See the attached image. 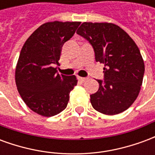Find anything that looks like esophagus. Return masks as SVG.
Returning a JSON list of instances; mask_svg holds the SVG:
<instances>
[{
    "label": "esophagus",
    "mask_w": 155,
    "mask_h": 155,
    "mask_svg": "<svg viewBox=\"0 0 155 155\" xmlns=\"http://www.w3.org/2000/svg\"><path fill=\"white\" fill-rule=\"evenodd\" d=\"M78 80H79V81H81V83H84V82H85V81H87V78L81 77V76H79V77H78Z\"/></svg>",
    "instance_id": "esophagus-1"
}]
</instances>
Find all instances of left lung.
Listing matches in <instances>:
<instances>
[{"label":"left lung","mask_w":155,"mask_h":155,"mask_svg":"<svg viewBox=\"0 0 155 155\" xmlns=\"http://www.w3.org/2000/svg\"><path fill=\"white\" fill-rule=\"evenodd\" d=\"M94 49L95 61L104 64V81L91 95L95 110L108 115L120 114L131 106L139 95L144 63L133 39L112 23L84 22L76 31Z\"/></svg>","instance_id":"1"}]
</instances>
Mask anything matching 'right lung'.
Instances as JSON below:
<instances>
[{"label":"right lung","mask_w":155,"mask_h":155,"mask_svg":"<svg viewBox=\"0 0 155 155\" xmlns=\"http://www.w3.org/2000/svg\"><path fill=\"white\" fill-rule=\"evenodd\" d=\"M81 22L45 23L30 35L22 47L15 68L20 95L32 111L54 116L66 108L70 92L77 84L74 75L57 73L61 49L74 35Z\"/></svg>","instance_id":"obj_1"}]
</instances>
